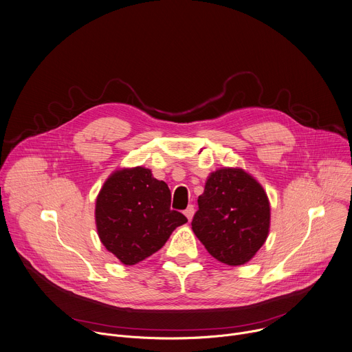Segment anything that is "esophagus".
Segmentation results:
<instances>
[{"label": "esophagus", "instance_id": "obj_1", "mask_svg": "<svg viewBox=\"0 0 352 352\" xmlns=\"http://www.w3.org/2000/svg\"><path fill=\"white\" fill-rule=\"evenodd\" d=\"M184 215H186L187 219L190 221V219L192 218V215H194V206H188V207L186 208V211H184Z\"/></svg>", "mask_w": 352, "mask_h": 352}]
</instances>
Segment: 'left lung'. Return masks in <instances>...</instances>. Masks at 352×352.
Returning <instances> with one entry per match:
<instances>
[{
    "mask_svg": "<svg viewBox=\"0 0 352 352\" xmlns=\"http://www.w3.org/2000/svg\"><path fill=\"white\" fill-rule=\"evenodd\" d=\"M191 229L218 261L248 263L264 245L270 203L261 184L238 168H223L207 179Z\"/></svg>",
    "mask_w": 352,
    "mask_h": 352,
    "instance_id": "left-lung-1",
    "label": "left lung"
}]
</instances>
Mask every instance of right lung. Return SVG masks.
Returning a JSON list of instances; mask_svg holds the SVG:
<instances>
[{"label": "right lung", "instance_id": "add662e5", "mask_svg": "<svg viewBox=\"0 0 352 352\" xmlns=\"http://www.w3.org/2000/svg\"><path fill=\"white\" fill-rule=\"evenodd\" d=\"M100 242L126 265L158 252L187 218L170 210V190L142 166L116 170L96 199Z\"/></svg>", "mask_w": 352, "mask_h": 352}]
</instances>
